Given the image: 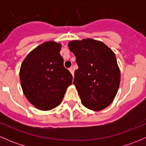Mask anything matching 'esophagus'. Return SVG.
Instances as JSON below:
<instances>
[{
	"mask_svg": "<svg viewBox=\"0 0 146 146\" xmlns=\"http://www.w3.org/2000/svg\"><path fill=\"white\" fill-rule=\"evenodd\" d=\"M69 71L70 72V73H71L72 74V76H74V70H73V68H69Z\"/></svg>",
	"mask_w": 146,
	"mask_h": 146,
	"instance_id": "1",
	"label": "esophagus"
}]
</instances>
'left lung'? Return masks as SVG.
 <instances>
[{
  "mask_svg": "<svg viewBox=\"0 0 146 146\" xmlns=\"http://www.w3.org/2000/svg\"><path fill=\"white\" fill-rule=\"evenodd\" d=\"M68 47L78 66L73 85L82 105L93 111L104 110L114 101L120 84L115 54L102 42L90 38L70 41Z\"/></svg>",
  "mask_w": 146,
  "mask_h": 146,
  "instance_id": "1",
  "label": "left lung"
}]
</instances>
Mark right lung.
Wrapping results in <instances>:
<instances>
[{
  "mask_svg": "<svg viewBox=\"0 0 146 146\" xmlns=\"http://www.w3.org/2000/svg\"><path fill=\"white\" fill-rule=\"evenodd\" d=\"M61 44L48 41L34 48L20 66V80L27 100L38 110L48 111L59 105L73 76L64 66Z\"/></svg>",
  "mask_w": 146,
  "mask_h": 146,
  "instance_id": "1",
  "label": "right lung"
}]
</instances>
